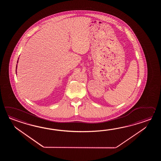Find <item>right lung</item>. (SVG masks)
<instances>
[{"label":"right lung","mask_w":161,"mask_h":161,"mask_svg":"<svg viewBox=\"0 0 161 161\" xmlns=\"http://www.w3.org/2000/svg\"><path fill=\"white\" fill-rule=\"evenodd\" d=\"M18 63V60L17 61V63ZM17 65L16 66V74H17Z\"/></svg>","instance_id":"right-lung-1"}]
</instances>
